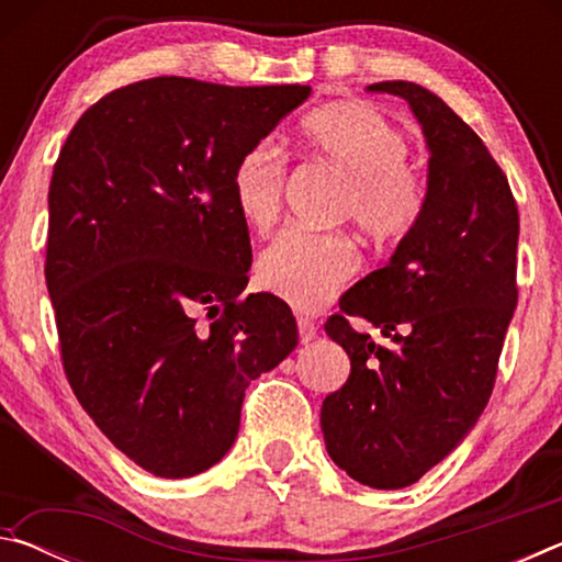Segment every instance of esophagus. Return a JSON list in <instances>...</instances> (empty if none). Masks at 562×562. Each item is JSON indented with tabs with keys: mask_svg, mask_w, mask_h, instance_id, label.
<instances>
[{
	"mask_svg": "<svg viewBox=\"0 0 562 562\" xmlns=\"http://www.w3.org/2000/svg\"><path fill=\"white\" fill-rule=\"evenodd\" d=\"M297 329H300V341L302 345H307V341H312L317 337V327L315 322H312L310 317H297Z\"/></svg>",
	"mask_w": 562,
	"mask_h": 562,
	"instance_id": "esophagus-1",
	"label": "esophagus"
}]
</instances>
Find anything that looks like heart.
<instances>
[{
  "mask_svg": "<svg viewBox=\"0 0 562 562\" xmlns=\"http://www.w3.org/2000/svg\"><path fill=\"white\" fill-rule=\"evenodd\" d=\"M302 144L347 178L341 215L379 243L402 240L422 221L426 183L406 164L408 140L396 123L369 103L345 101L310 113ZM288 160L270 144H255L235 160L231 190L240 221L268 233L282 211ZM359 268L355 243L341 233L288 231L258 260L260 288L315 312L345 288Z\"/></svg>",
  "mask_w": 562,
  "mask_h": 562,
  "instance_id": "b5f03b06",
  "label": "heart"
}]
</instances>
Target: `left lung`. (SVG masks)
<instances>
[{
  "label": "left lung",
  "mask_w": 562,
  "mask_h": 562,
  "mask_svg": "<svg viewBox=\"0 0 562 562\" xmlns=\"http://www.w3.org/2000/svg\"><path fill=\"white\" fill-rule=\"evenodd\" d=\"M429 148L422 221L384 268L341 294L325 325L351 372L322 402L327 453L369 488H404L443 461L486 408L518 304V205L483 140L429 89L382 81ZM359 316L390 339L348 325Z\"/></svg>",
  "instance_id": "8db88e82"
}]
</instances>
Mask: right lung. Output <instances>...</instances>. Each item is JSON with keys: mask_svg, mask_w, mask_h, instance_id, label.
Listing matches in <instances>:
<instances>
[{"mask_svg": "<svg viewBox=\"0 0 562 562\" xmlns=\"http://www.w3.org/2000/svg\"><path fill=\"white\" fill-rule=\"evenodd\" d=\"M310 91L128 83L76 121L54 166L44 272L66 379L160 479L221 461L245 389L297 347L288 304L243 297L252 250L231 173Z\"/></svg>", "mask_w": 562, "mask_h": 562, "instance_id": "obj_1", "label": "right lung"}]
</instances>
